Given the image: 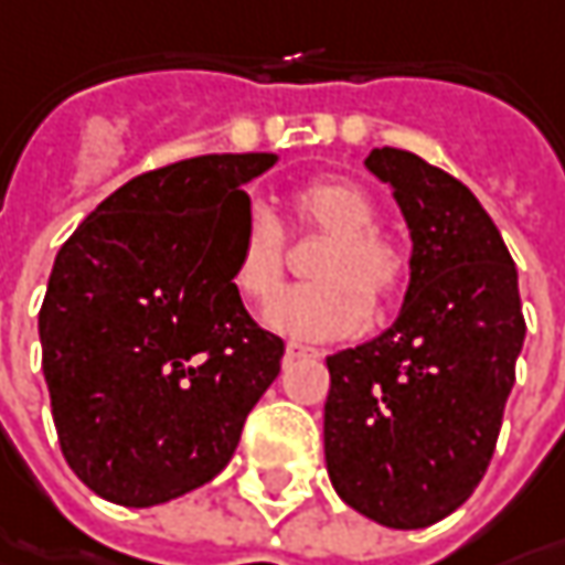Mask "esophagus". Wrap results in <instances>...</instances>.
I'll use <instances>...</instances> for the list:
<instances>
[{"label":"esophagus","mask_w":565,"mask_h":565,"mask_svg":"<svg viewBox=\"0 0 565 565\" xmlns=\"http://www.w3.org/2000/svg\"><path fill=\"white\" fill-rule=\"evenodd\" d=\"M307 356H319V351H316V348H307V344H297V341H290L287 351H284V360H287V363H297V360H307Z\"/></svg>","instance_id":"1"}]
</instances>
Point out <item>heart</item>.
Returning a JSON list of instances; mask_svg holds the SVG:
<instances>
[{
    "mask_svg": "<svg viewBox=\"0 0 565 565\" xmlns=\"http://www.w3.org/2000/svg\"><path fill=\"white\" fill-rule=\"evenodd\" d=\"M290 211L300 227L329 236L316 256L312 278L281 290L268 309L265 326L297 341L354 338L370 322V300L392 303L407 281V253L398 239L376 227L380 211L373 195L344 177H326L300 185L290 195ZM287 236L268 205L246 211L234 262L236 290L249 300H265L284 275Z\"/></svg>",
    "mask_w": 565,
    "mask_h": 565,
    "instance_id": "1",
    "label": "heart"
}]
</instances>
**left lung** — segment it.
<instances>
[{
	"mask_svg": "<svg viewBox=\"0 0 565 565\" xmlns=\"http://www.w3.org/2000/svg\"><path fill=\"white\" fill-rule=\"evenodd\" d=\"M363 167L392 189L411 234L398 319L331 354L326 468L360 515L427 527L483 478L525 344L519 271L475 192L411 151Z\"/></svg>",
	"mask_w": 565,
	"mask_h": 565,
	"instance_id": "obj_1",
	"label": "left lung"
}]
</instances>
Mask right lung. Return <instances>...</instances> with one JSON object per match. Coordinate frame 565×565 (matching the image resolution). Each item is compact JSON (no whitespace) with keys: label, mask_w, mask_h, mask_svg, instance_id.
<instances>
[{"label":"right lung","mask_w":565,"mask_h":565,"mask_svg":"<svg viewBox=\"0 0 565 565\" xmlns=\"http://www.w3.org/2000/svg\"><path fill=\"white\" fill-rule=\"evenodd\" d=\"M278 154L141 173L62 243L40 307L43 376L68 468L116 505L177 500L234 458L281 373L234 284L253 183Z\"/></svg>","instance_id":"add662e5"}]
</instances>
